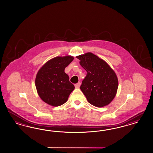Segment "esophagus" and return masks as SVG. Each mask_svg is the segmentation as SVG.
Returning a JSON list of instances; mask_svg holds the SVG:
<instances>
[{"label": "esophagus", "mask_w": 153, "mask_h": 153, "mask_svg": "<svg viewBox=\"0 0 153 153\" xmlns=\"http://www.w3.org/2000/svg\"><path fill=\"white\" fill-rule=\"evenodd\" d=\"M80 84H81V83H80V82L75 84V87L76 88H79L80 87Z\"/></svg>", "instance_id": "esophagus-1"}]
</instances>
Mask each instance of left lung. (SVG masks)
I'll list each match as a JSON object with an SVG mask.
<instances>
[{"mask_svg":"<svg viewBox=\"0 0 153 153\" xmlns=\"http://www.w3.org/2000/svg\"><path fill=\"white\" fill-rule=\"evenodd\" d=\"M87 71L80 89L89 103L98 107L109 104L118 89V79L109 65L92 53L76 56Z\"/></svg>","mask_w":153,"mask_h":153,"instance_id":"left-lung-1","label":"left lung"}]
</instances>
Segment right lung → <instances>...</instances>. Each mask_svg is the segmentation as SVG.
<instances>
[{"mask_svg": "<svg viewBox=\"0 0 153 153\" xmlns=\"http://www.w3.org/2000/svg\"><path fill=\"white\" fill-rule=\"evenodd\" d=\"M73 59L71 56L56 57L39 70L35 85L39 97L45 103L56 107L68 100L75 87L64 70Z\"/></svg>", "mask_w": 153, "mask_h": 153, "instance_id": "1", "label": "right lung"}]
</instances>
